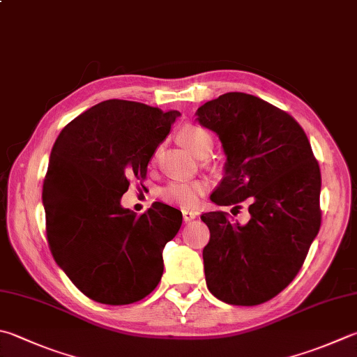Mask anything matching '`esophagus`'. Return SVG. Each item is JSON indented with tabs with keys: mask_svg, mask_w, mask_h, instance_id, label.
<instances>
[{
	"mask_svg": "<svg viewBox=\"0 0 357 357\" xmlns=\"http://www.w3.org/2000/svg\"><path fill=\"white\" fill-rule=\"evenodd\" d=\"M181 213H183L185 222H190V220H192V219H196V216H197V213H196V211H191V210H183Z\"/></svg>",
	"mask_w": 357,
	"mask_h": 357,
	"instance_id": "esophagus-1",
	"label": "esophagus"
}]
</instances>
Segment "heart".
<instances>
[{
    "mask_svg": "<svg viewBox=\"0 0 357 357\" xmlns=\"http://www.w3.org/2000/svg\"><path fill=\"white\" fill-rule=\"evenodd\" d=\"M180 139L190 147L197 157H206L211 152L214 138L211 132L200 124H186L178 132ZM158 157V151L153 153V161ZM208 190L205 180H172L158 190V197L166 204L183 208L196 206Z\"/></svg>",
    "mask_w": 357,
    "mask_h": 357,
    "instance_id": "heart-1",
    "label": "heart"
}]
</instances>
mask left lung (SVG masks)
Here are the masks:
<instances>
[{
	"label": "left lung",
	"instance_id": "1",
	"mask_svg": "<svg viewBox=\"0 0 357 357\" xmlns=\"http://www.w3.org/2000/svg\"><path fill=\"white\" fill-rule=\"evenodd\" d=\"M199 123L224 146L225 176L214 204L241 208L250 220L225 211L204 213L206 286L236 306L273 298L297 277L321 224V176L305 130L289 113L245 93H225L197 109Z\"/></svg>",
	"mask_w": 357,
	"mask_h": 357
}]
</instances>
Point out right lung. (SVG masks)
<instances>
[{"instance_id": "obj_1", "label": "right lung", "mask_w": 357, "mask_h": 357, "mask_svg": "<svg viewBox=\"0 0 357 357\" xmlns=\"http://www.w3.org/2000/svg\"><path fill=\"white\" fill-rule=\"evenodd\" d=\"M180 115L109 99L63 127L43 181L46 238L60 268L86 297L130 305L163 275V248L181 227V213L153 202L137 216L121 206L130 180L147 165Z\"/></svg>"}]
</instances>
